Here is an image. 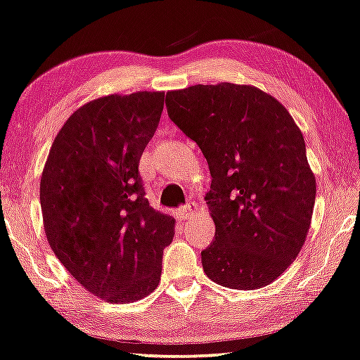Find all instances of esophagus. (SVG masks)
Masks as SVG:
<instances>
[{
  "label": "esophagus",
  "instance_id": "esophagus-1",
  "mask_svg": "<svg viewBox=\"0 0 360 360\" xmlns=\"http://www.w3.org/2000/svg\"><path fill=\"white\" fill-rule=\"evenodd\" d=\"M197 208H198L197 203H195V202H188L187 205H184V207L179 208V219H181V220L190 219V217L195 215V212H197Z\"/></svg>",
  "mask_w": 360,
  "mask_h": 360
}]
</instances>
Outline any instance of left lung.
<instances>
[{"mask_svg":"<svg viewBox=\"0 0 360 360\" xmlns=\"http://www.w3.org/2000/svg\"><path fill=\"white\" fill-rule=\"evenodd\" d=\"M165 103L210 168L215 240L202 252L203 272L238 290L269 285L297 259L312 220L316 175L302 131L252 85H195L168 91Z\"/></svg>","mask_w":360,"mask_h":360,"instance_id":"left-lung-1","label":"left lung"}]
</instances>
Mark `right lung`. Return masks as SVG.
<instances>
[{"instance_id": "add662e5", "label": "right lung", "mask_w": 360, "mask_h": 360, "mask_svg": "<svg viewBox=\"0 0 360 360\" xmlns=\"http://www.w3.org/2000/svg\"><path fill=\"white\" fill-rule=\"evenodd\" d=\"M163 101V91L88 101L58 131L44 163L39 202L48 243L105 302L152 294L175 235V219L150 207L139 173Z\"/></svg>"}]
</instances>
